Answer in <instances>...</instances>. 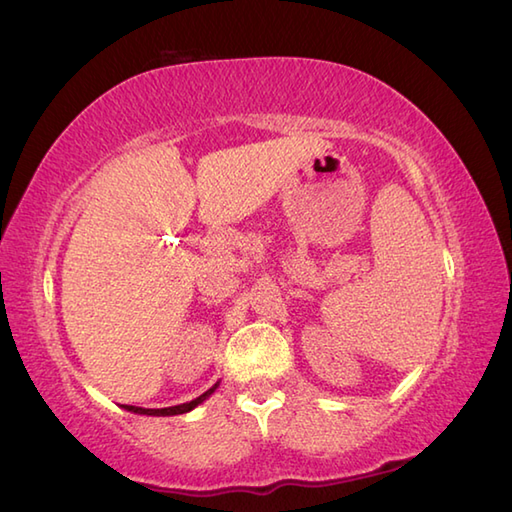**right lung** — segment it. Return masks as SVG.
Returning a JSON list of instances; mask_svg holds the SVG:
<instances>
[{
  "label": "right lung",
  "instance_id": "add662e5",
  "mask_svg": "<svg viewBox=\"0 0 512 512\" xmlns=\"http://www.w3.org/2000/svg\"><path fill=\"white\" fill-rule=\"evenodd\" d=\"M218 384L221 382H216L212 389H207L203 395H198V398H194L192 402H185V404H176V406H168V409H143V406H132V404H121L125 411H130V413H137V415H156V417H165V415H181V413H187V411H192V409H196L198 404H203L207 398H210V395L218 389Z\"/></svg>",
  "mask_w": 512,
  "mask_h": 512
}]
</instances>
